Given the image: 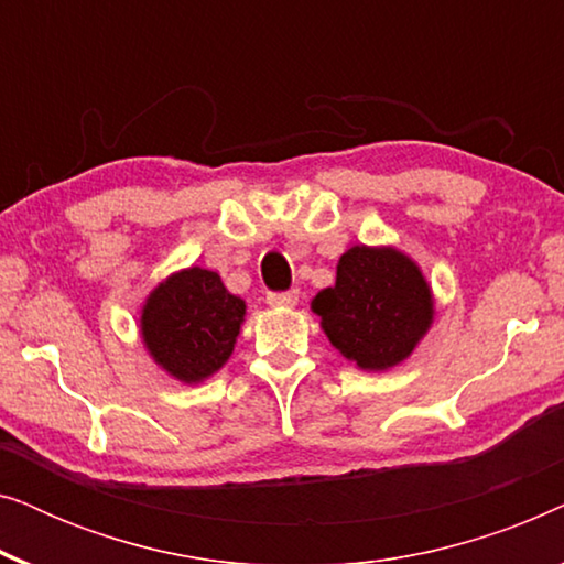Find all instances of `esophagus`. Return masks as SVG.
<instances>
[{
	"label": "esophagus",
	"mask_w": 564,
	"mask_h": 564,
	"mask_svg": "<svg viewBox=\"0 0 564 564\" xmlns=\"http://www.w3.org/2000/svg\"><path fill=\"white\" fill-rule=\"evenodd\" d=\"M300 292L297 290H288V292H269L267 303L272 307H292L297 303Z\"/></svg>",
	"instance_id": "esophagus-1"
}]
</instances>
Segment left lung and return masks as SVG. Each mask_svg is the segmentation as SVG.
<instances>
[{
    "mask_svg": "<svg viewBox=\"0 0 564 564\" xmlns=\"http://www.w3.org/2000/svg\"><path fill=\"white\" fill-rule=\"evenodd\" d=\"M328 341L367 372L411 357L434 323V297L419 264L392 246H351L336 284L313 297Z\"/></svg>",
    "mask_w": 564,
    "mask_h": 564,
    "instance_id": "left-lung-1",
    "label": "left lung"
}]
</instances>
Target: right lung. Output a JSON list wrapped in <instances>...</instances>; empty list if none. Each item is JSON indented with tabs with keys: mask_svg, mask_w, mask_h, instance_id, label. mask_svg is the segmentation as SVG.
Wrapping results in <instances>:
<instances>
[{
	"mask_svg": "<svg viewBox=\"0 0 564 564\" xmlns=\"http://www.w3.org/2000/svg\"><path fill=\"white\" fill-rule=\"evenodd\" d=\"M246 303L203 267L166 276L145 297L141 336L153 361L184 384L218 372L234 354Z\"/></svg>",
	"mask_w": 564,
	"mask_h": 564,
	"instance_id": "right-lung-1",
	"label": "right lung"
}]
</instances>
